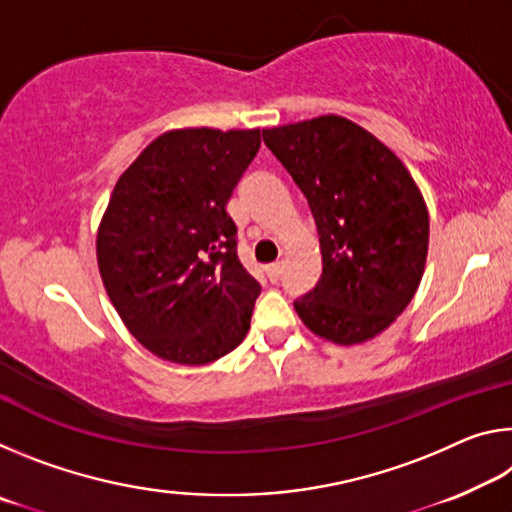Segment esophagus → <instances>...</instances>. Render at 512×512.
<instances>
[{
	"mask_svg": "<svg viewBox=\"0 0 512 512\" xmlns=\"http://www.w3.org/2000/svg\"><path fill=\"white\" fill-rule=\"evenodd\" d=\"M280 275H282V264H280V262L266 266V277H268V280H271L273 284H275L277 280H280Z\"/></svg>",
	"mask_w": 512,
	"mask_h": 512,
	"instance_id": "obj_1",
	"label": "esophagus"
}]
</instances>
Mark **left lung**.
<instances>
[{
	"mask_svg": "<svg viewBox=\"0 0 512 512\" xmlns=\"http://www.w3.org/2000/svg\"><path fill=\"white\" fill-rule=\"evenodd\" d=\"M264 144L314 214L323 273L293 307L311 332L363 343L393 323L418 291L429 214L400 158L336 115L266 128Z\"/></svg>",
	"mask_w": 512,
	"mask_h": 512,
	"instance_id": "left-lung-1",
	"label": "left lung"
}]
</instances>
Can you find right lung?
<instances>
[{
  "mask_svg": "<svg viewBox=\"0 0 512 512\" xmlns=\"http://www.w3.org/2000/svg\"><path fill=\"white\" fill-rule=\"evenodd\" d=\"M259 144V128L169 131L117 180L99 273L128 332L160 359L203 366L248 334L262 287L239 262L225 205Z\"/></svg>",
  "mask_w": 512,
  "mask_h": 512,
  "instance_id": "add662e5",
  "label": "right lung"
}]
</instances>
